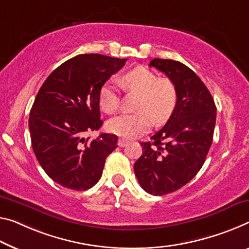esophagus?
<instances>
[{"instance_id":"1","label":"esophagus","mask_w":249,"mask_h":249,"mask_svg":"<svg viewBox=\"0 0 249 249\" xmlns=\"http://www.w3.org/2000/svg\"><path fill=\"white\" fill-rule=\"evenodd\" d=\"M127 143H128V140H125V139L118 140V146H119V147H125V146H127Z\"/></svg>"}]
</instances>
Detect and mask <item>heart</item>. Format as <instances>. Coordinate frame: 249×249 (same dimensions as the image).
Listing matches in <instances>:
<instances>
[{
    "mask_svg": "<svg viewBox=\"0 0 249 249\" xmlns=\"http://www.w3.org/2000/svg\"><path fill=\"white\" fill-rule=\"evenodd\" d=\"M127 92L138 93L135 113H121L108 121L110 132L124 138H135L157 124L166 121L177 105V88L169 78H158L146 67H137L127 72L121 80ZM99 103L103 111L112 113L120 105L116 81L109 80L99 91Z\"/></svg>",
    "mask_w": 249,
    "mask_h": 249,
    "instance_id": "1",
    "label": "heart"
}]
</instances>
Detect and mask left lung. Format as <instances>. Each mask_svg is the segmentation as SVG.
Returning <instances> with one entry per match:
<instances>
[{
	"label": "left lung",
	"instance_id": "left-lung-1",
	"mask_svg": "<svg viewBox=\"0 0 249 249\" xmlns=\"http://www.w3.org/2000/svg\"><path fill=\"white\" fill-rule=\"evenodd\" d=\"M149 66L175 83L177 105L152 142L140 143L142 155L133 168L144 191L162 196L180 189L201 169L213 142L216 106L205 83L185 64L154 59Z\"/></svg>",
	"mask_w": 249,
	"mask_h": 249
}]
</instances>
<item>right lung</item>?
Masks as SVG:
<instances>
[{"label": "right lung", "instance_id": "add662e5", "mask_svg": "<svg viewBox=\"0 0 249 249\" xmlns=\"http://www.w3.org/2000/svg\"><path fill=\"white\" fill-rule=\"evenodd\" d=\"M127 59L80 54L50 74L37 92L29 118L37 161L50 178L72 190H87L101 178L118 137L86 133L102 125L99 91Z\"/></svg>", "mask_w": 249, "mask_h": 249}]
</instances>
